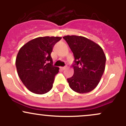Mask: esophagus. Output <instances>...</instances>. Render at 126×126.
Returning <instances> with one entry per match:
<instances>
[{
    "mask_svg": "<svg viewBox=\"0 0 126 126\" xmlns=\"http://www.w3.org/2000/svg\"><path fill=\"white\" fill-rule=\"evenodd\" d=\"M66 66H63V67H60V69H62V70H64V69H66Z\"/></svg>",
    "mask_w": 126,
    "mask_h": 126,
    "instance_id": "1",
    "label": "esophagus"
}]
</instances>
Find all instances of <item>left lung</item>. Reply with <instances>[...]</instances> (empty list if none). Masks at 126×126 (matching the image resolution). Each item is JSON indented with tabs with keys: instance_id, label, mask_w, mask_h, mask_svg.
I'll list each match as a JSON object with an SVG mask.
<instances>
[{
	"instance_id": "8db88e82",
	"label": "left lung",
	"mask_w": 126,
	"mask_h": 126,
	"mask_svg": "<svg viewBox=\"0 0 126 126\" xmlns=\"http://www.w3.org/2000/svg\"><path fill=\"white\" fill-rule=\"evenodd\" d=\"M74 57L72 67L74 75L67 79L73 91L87 93L93 90L99 83L105 70L106 57L100 46L80 36H65Z\"/></svg>"
}]
</instances>
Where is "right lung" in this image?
Masks as SVG:
<instances>
[{
    "label": "right lung",
    "mask_w": 126,
    "mask_h": 126,
    "mask_svg": "<svg viewBox=\"0 0 126 126\" xmlns=\"http://www.w3.org/2000/svg\"><path fill=\"white\" fill-rule=\"evenodd\" d=\"M61 39L58 36L36 38L19 50L16 59L17 74L31 92L43 94L52 88L59 68L53 66L50 54L54 45Z\"/></svg>",
    "instance_id": "add662e5"
}]
</instances>
